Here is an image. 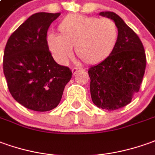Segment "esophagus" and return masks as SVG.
<instances>
[{
	"label": "esophagus",
	"instance_id": "1",
	"mask_svg": "<svg viewBox=\"0 0 155 155\" xmlns=\"http://www.w3.org/2000/svg\"><path fill=\"white\" fill-rule=\"evenodd\" d=\"M84 70L83 68H78V67H72L71 68V71H72V74H76L78 71H82Z\"/></svg>",
	"mask_w": 155,
	"mask_h": 155
}]
</instances>
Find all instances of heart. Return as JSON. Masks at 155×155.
<instances>
[{
    "label": "heart",
    "mask_w": 155,
    "mask_h": 155,
    "mask_svg": "<svg viewBox=\"0 0 155 155\" xmlns=\"http://www.w3.org/2000/svg\"><path fill=\"white\" fill-rule=\"evenodd\" d=\"M57 30L59 35H49L46 40L52 55L61 64H66L72 56L71 47L84 63H101L111 55L119 37L113 20L82 14L67 15Z\"/></svg>",
    "instance_id": "obj_1"
}]
</instances>
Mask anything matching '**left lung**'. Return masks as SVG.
<instances>
[{"label":"left lung","mask_w":155,"mask_h":155,"mask_svg":"<svg viewBox=\"0 0 155 155\" xmlns=\"http://www.w3.org/2000/svg\"><path fill=\"white\" fill-rule=\"evenodd\" d=\"M100 15L116 22L119 37L111 55L88 69L90 94L97 107L114 110L128 104L139 91L146 55L139 37L118 15L113 12H102Z\"/></svg>","instance_id":"left-lung-1"}]
</instances>
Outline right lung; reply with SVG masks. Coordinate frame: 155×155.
<instances>
[{"instance_id":"right-lung-1","label":"right lung","mask_w":155,"mask_h":155,"mask_svg":"<svg viewBox=\"0 0 155 155\" xmlns=\"http://www.w3.org/2000/svg\"><path fill=\"white\" fill-rule=\"evenodd\" d=\"M61 13L38 12L14 31L4 51L3 71L12 96L35 111L55 108L61 100L71 71L53 59L47 31Z\"/></svg>"}]
</instances>
